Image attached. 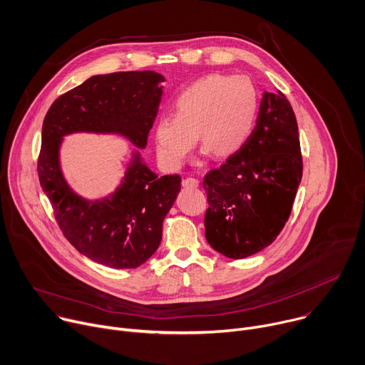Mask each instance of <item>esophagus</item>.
<instances>
[{
    "mask_svg": "<svg viewBox=\"0 0 365 365\" xmlns=\"http://www.w3.org/2000/svg\"><path fill=\"white\" fill-rule=\"evenodd\" d=\"M182 185H183L185 187H197V186H199V180L195 179V178H186V179L182 182Z\"/></svg>",
    "mask_w": 365,
    "mask_h": 365,
    "instance_id": "34e87169",
    "label": "esophagus"
}]
</instances>
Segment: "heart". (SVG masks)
Here are the masks:
<instances>
[{
    "label": "heart",
    "instance_id": "b5f03b06",
    "mask_svg": "<svg viewBox=\"0 0 365 365\" xmlns=\"http://www.w3.org/2000/svg\"><path fill=\"white\" fill-rule=\"evenodd\" d=\"M255 114L257 93L245 76H203L176 96L173 115H163L155 123L159 159L168 168H180L196 137L205 153L227 158L250 137Z\"/></svg>",
    "mask_w": 365,
    "mask_h": 365
}]
</instances>
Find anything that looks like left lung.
I'll return each instance as SVG.
<instances>
[{
  "label": "left lung",
  "mask_w": 365,
  "mask_h": 365,
  "mask_svg": "<svg viewBox=\"0 0 365 365\" xmlns=\"http://www.w3.org/2000/svg\"><path fill=\"white\" fill-rule=\"evenodd\" d=\"M297 121L290 102L264 92L255 127L227 163L206 173L205 237L228 258L270 245L287 222L302 180Z\"/></svg>",
  "instance_id": "obj_1"
}]
</instances>
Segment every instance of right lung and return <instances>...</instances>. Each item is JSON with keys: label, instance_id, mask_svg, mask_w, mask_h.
I'll return each instance as SVG.
<instances>
[{"label": "right lung", "instance_id": "obj_1", "mask_svg": "<svg viewBox=\"0 0 365 365\" xmlns=\"http://www.w3.org/2000/svg\"><path fill=\"white\" fill-rule=\"evenodd\" d=\"M163 81L153 71L92 76L61 95L43 121L37 172L56 222L81 254L111 269H135L159 248L163 221L180 192V176L159 178L134 153L115 193L89 202L63 179L59 147L63 135L89 131L117 133L144 148Z\"/></svg>", "mask_w": 365, "mask_h": 365}]
</instances>
